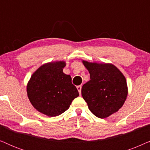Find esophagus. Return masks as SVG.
<instances>
[{"mask_svg":"<svg viewBox=\"0 0 150 150\" xmlns=\"http://www.w3.org/2000/svg\"><path fill=\"white\" fill-rule=\"evenodd\" d=\"M77 89H78V91H79V94H80V96L81 95V88H82V87L81 85H79V86H77Z\"/></svg>","mask_w":150,"mask_h":150,"instance_id":"1","label":"esophagus"}]
</instances>
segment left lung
<instances>
[{"label":"left lung","mask_w":150,"mask_h":150,"mask_svg":"<svg viewBox=\"0 0 150 150\" xmlns=\"http://www.w3.org/2000/svg\"><path fill=\"white\" fill-rule=\"evenodd\" d=\"M90 74V81L83 85L81 93L89 109L99 118L117 112L126 101L128 86L126 78L111 63L83 61Z\"/></svg>","instance_id":"1"}]
</instances>
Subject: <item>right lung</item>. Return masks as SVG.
<instances>
[{
  "label": "right lung",
  "instance_id": "right-lung-1",
  "mask_svg": "<svg viewBox=\"0 0 150 150\" xmlns=\"http://www.w3.org/2000/svg\"><path fill=\"white\" fill-rule=\"evenodd\" d=\"M65 65L62 61L42 65L33 74L27 84L26 91L30 103L47 116L62 114L79 96L70 76L63 72Z\"/></svg>",
  "mask_w": 150,
  "mask_h": 150
}]
</instances>
